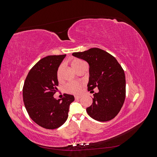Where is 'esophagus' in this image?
Listing matches in <instances>:
<instances>
[{"label":"esophagus","mask_w":157,"mask_h":157,"mask_svg":"<svg viewBox=\"0 0 157 157\" xmlns=\"http://www.w3.org/2000/svg\"><path fill=\"white\" fill-rule=\"evenodd\" d=\"M75 99H79L81 98V96H75Z\"/></svg>","instance_id":"obj_1"}]
</instances>
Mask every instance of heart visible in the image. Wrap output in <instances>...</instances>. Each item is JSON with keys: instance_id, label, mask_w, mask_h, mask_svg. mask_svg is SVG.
Here are the masks:
<instances>
[{"instance_id": "1", "label": "heart", "mask_w": 157, "mask_h": 157, "mask_svg": "<svg viewBox=\"0 0 157 157\" xmlns=\"http://www.w3.org/2000/svg\"><path fill=\"white\" fill-rule=\"evenodd\" d=\"M86 63L84 61L80 59H74L72 61H71V65L72 67L77 71L80 67ZM63 68V64L59 65V67L57 71V78L59 80L61 79V75H62V70ZM80 88H81V86L78 83L76 82H70L65 85L64 86V90L65 92L69 93V94H78L80 92Z\"/></svg>"}]
</instances>
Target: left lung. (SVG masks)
Returning <instances> with one entry per match:
<instances>
[{
	"instance_id": "1",
	"label": "left lung",
	"mask_w": 157,
	"mask_h": 157,
	"mask_svg": "<svg viewBox=\"0 0 157 157\" xmlns=\"http://www.w3.org/2000/svg\"><path fill=\"white\" fill-rule=\"evenodd\" d=\"M72 55L89 64L88 91L99 89L94 94L92 105L86 108L88 115L99 122L113 119L121 111L126 97L125 74L121 65L115 57L98 48Z\"/></svg>"
}]
</instances>
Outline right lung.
<instances>
[{
  "label": "right lung",
  "instance_id": "obj_1",
  "mask_svg": "<svg viewBox=\"0 0 157 157\" xmlns=\"http://www.w3.org/2000/svg\"><path fill=\"white\" fill-rule=\"evenodd\" d=\"M66 56H48L41 59L29 71L23 88V98L31 119L46 129H56L63 125L68 117L73 95L64 94L62 99L54 95L58 90L57 71Z\"/></svg>",
  "mask_w": 157,
  "mask_h": 157
}]
</instances>
